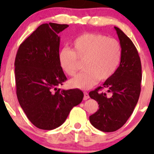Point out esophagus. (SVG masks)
I'll return each mask as SVG.
<instances>
[{"label":"esophagus","mask_w":154,"mask_h":154,"mask_svg":"<svg viewBox=\"0 0 154 154\" xmlns=\"http://www.w3.org/2000/svg\"><path fill=\"white\" fill-rule=\"evenodd\" d=\"M89 98H90V96H89V94H88V92H84V98H83V99L88 100Z\"/></svg>","instance_id":"34e87169"}]
</instances>
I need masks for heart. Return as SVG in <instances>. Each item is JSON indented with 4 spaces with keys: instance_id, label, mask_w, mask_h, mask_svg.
Wrapping results in <instances>:
<instances>
[{
    "instance_id": "obj_1",
    "label": "heart",
    "mask_w": 154,
    "mask_h": 154,
    "mask_svg": "<svg viewBox=\"0 0 154 154\" xmlns=\"http://www.w3.org/2000/svg\"><path fill=\"white\" fill-rule=\"evenodd\" d=\"M119 41L103 35L85 33L77 38L72 50L63 48L59 53V62L63 71L73 76L77 72V60L82 61L85 70L70 80L74 88L89 89L98 79L106 80L115 73L122 59Z\"/></svg>"
}]
</instances>
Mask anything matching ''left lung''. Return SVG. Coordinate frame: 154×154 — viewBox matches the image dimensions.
I'll list each match as a JSON object with an SVG mask.
<instances>
[{"mask_svg":"<svg viewBox=\"0 0 154 154\" xmlns=\"http://www.w3.org/2000/svg\"><path fill=\"white\" fill-rule=\"evenodd\" d=\"M114 28L122 52L120 64L103 87L89 93L99 105V109L90 116V122L94 128L106 132L119 130L131 116L138 101L142 79L140 59L135 45L119 28ZM103 88L106 92L100 91Z\"/></svg>","mask_w":154,"mask_h":154,"instance_id":"left-lung-1","label":"left lung"}]
</instances>
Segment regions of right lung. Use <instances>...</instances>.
<instances>
[{
	"mask_svg": "<svg viewBox=\"0 0 154 154\" xmlns=\"http://www.w3.org/2000/svg\"><path fill=\"white\" fill-rule=\"evenodd\" d=\"M69 26L43 24L21 44L15 59L19 103L29 121L42 130L59 128L82 102L79 89L58 88L66 80L59 62V34Z\"/></svg>",
	"mask_w": 154,
	"mask_h": 154,
	"instance_id": "obj_1",
	"label": "right lung"
}]
</instances>
